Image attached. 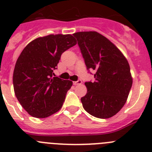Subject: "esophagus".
Wrapping results in <instances>:
<instances>
[{"label":"esophagus","instance_id":"obj_1","mask_svg":"<svg viewBox=\"0 0 152 152\" xmlns=\"http://www.w3.org/2000/svg\"><path fill=\"white\" fill-rule=\"evenodd\" d=\"M81 84H82V80H78L76 81V82H73V85H81Z\"/></svg>","mask_w":152,"mask_h":152}]
</instances>
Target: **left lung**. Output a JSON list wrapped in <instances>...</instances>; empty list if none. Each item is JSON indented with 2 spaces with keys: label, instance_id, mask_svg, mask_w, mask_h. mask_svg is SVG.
Returning <instances> with one entry per match:
<instances>
[{
  "label": "left lung",
  "instance_id": "1",
  "mask_svg": "<svg viewBox=\"0 0 152 152\" xmlns=\"http://www.w3.org/2000/svg\"><path fill=\"white\" fill-rule=\"evenodd\" d=\"M88 70H95V81L85 82L81 98L84 109L97 118L118 113L127 101L133 83L128 60L110 40L96 31L73 33Z\"/></svg>",
  "mask_w": 152,
  "mask_h": 152
}]
</instances>
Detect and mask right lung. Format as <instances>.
Here are the masks:
<instances>
[{"instance_id": "right-lung-1", "label": "right lung", "mask_w": 152, "mask_h": 152, "mask_svg": "<svg viewBox=\"0 0 152 152\" xmlns=\"http://www.w3.org/2000/svg\"><path fill=\"white\" fill-rule=\"evenodd\" d=\"M76 43L70 34H52L34 39L20 54L13 72V87L29 115L46 118L62 107L73 82L53 77V70L62 53Z\"/></svg>"}]
</instances>
